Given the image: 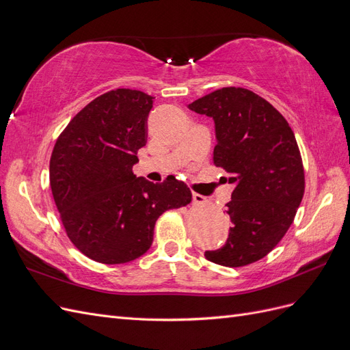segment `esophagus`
Returning <instances> with one entry per match:
<instances>
[{
	"mask_svg": "<svg viewBox=\"0 0 350 350\" xmlns=\"http://www.w3.org/2000/svg\"><path fill=\"white\" fill-rule=\"evenodd\" d=\"M193 201H194V204H204V203H207V198L204 196L194 193L193 194Z\"/></svg>",
	"mask_w": 350,
	"mask_h": 350,
	"instance_id": "34e87169",
	"label": "esophagus"
}]
</instances>
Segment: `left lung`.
I'll return each instance as SVG.
<instances>
[{
	"label": "left lung",
	"instance_id": "8db88e82",
	"mask_svg": "<svg viewBox=\"0 0 350 350\" xmlns=\"http://www.w3.org/2000/svg\"><path fill=\"white\" fill-rule=\"evenodd\" d=\"M188 108L215 120L213 162L235 184L226 204L229 238L204 256L219 266H248L282 241L301 204L305 174L298 143L284 116L248 89L221 88Z\"/></svg>",
	"mask_w": 350,
	"mask_h": 350
}]
</instances>
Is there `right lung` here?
<instances>
[{
    "label": "right lung",
    "instance_id": "add662e5",
    "mask_svg": "<svg viewBox=\"0 0 350 350\" xmlns=\"http://www.w3.org/2000/svg\"><path fill=\"white\" fill-rule=\"evenodd\" d=\"M153 99L131 89L100 94L68 122L51 154L49 184L66 234L102 264L142 257L159 216L193 200L174 176L153 184L133 174Z\"/></svg>",
    "mask_w": 350,
    "mask_h": 350
}]
</instances>
